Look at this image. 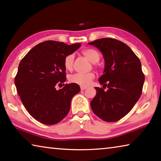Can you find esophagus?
I'll use <instances>...</instances> for the list:
<instances>
[{
    "label": "esophagus",
    "instance_id": "1",
    "mask_svg": "<svg viewBox=\"0 0 161 161\" xmlns=\"http://www.w3.org/2000/svg\"><path fill=\"white\" fill-rule=\"evenodd\" d=\"M80 88H81V90H84V89H86V86H81Z\"/></svg>",
    "mask_w": 161,
    "mask_h": 161
}]
</instances>
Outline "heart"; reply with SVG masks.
<instances>
[{
    "label": "heart",
    "mask_w": 161,
    "mask_h": 161,
    "mask_svg": "<svg viewBox=\"0 0 161 161\" xmlns=\"http://www.w3.org/2000/svg\"><path fill=\"white\" fill-rule=\"evenodd\" d=\"M83 55L86 58L89 59L92 63H97L99 62L100 59L99 54L98 52L93 49H86L82 51ZM73 64H74V55L72 54H68L64 59V67L65 69L72 70L73 68ZM95 77V75L93 72H89L86 74H77L71 75L69 80L71 83L78 84L80 86H86L90 84L92 81Z\"/></svg>",
    "instance_id": "b5f03b06"
}]
</instances>
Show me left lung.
Returning a JSON list of instances; mask_svg holds the SVG:
<instances>
[{"label": "left lung", "instance_id": "1", "mask_svg": "<svg viewBox=\"0 0 161 161\" xmlns=\"http://www.w3.org/2000/svg\"><path fill=\"white\" fill-rule=\"evenodd\" d=\"M89 44L99 49L105 60L99 80L103 88L95 87L92 109L103 121H119L132 109L142 93L145 76L141 61L129 46L118 40L102 38Z\"/></svg>", "mask_w": 161, "mask_h": 161}]
</instances>
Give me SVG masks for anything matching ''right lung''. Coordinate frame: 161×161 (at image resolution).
Wrapping results in <instances>:
<instances>
[{"instance_id":"obj_1","label":"right lung","mask_w":161,"mask_h":161,"mask_svg":"<svg viewBox=\"0 0 161 161\" xmlns=\"http://www.w3.org/2000/svg\"><path fill=\"white\" fill-rule=\"evenodd\" d=\"M80 46L47 40L31 49L19 64L15 77L18 94L28 112L40 123L56 124L69 113L71 100L80 92V86L64 84L59 91L55 86L66 81L65 57Z\"/></svg>"}]
</instances>
